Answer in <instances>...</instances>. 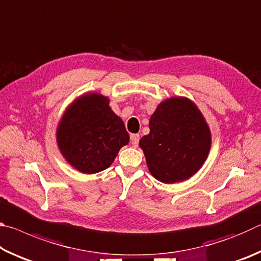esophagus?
<instances>
[{
	"label": "esophagus",
	"mask_w": 261,
	"mask_h": 261,
	"mask_svg": "<svg viewBox=\"0 0 261 261\" xmlns=\"http://www.w3.org/2000/svg\"><path fill=\"white\" fill-rule=\"evenodd\" d=\"M130 139H131V144L134 145V146L136 147V146H138V143H139V135H131V137H130Z\"/></svg>",
	"instance_id": "esophagus-1"
}]
</instances>
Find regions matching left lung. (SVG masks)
I'll use <instances>...</instances> for the list:
<instances>
[{"label": "left lung", "instance_id": "left-lung-1", "mask_svg": "<svg viewBox=\"0 0 261 261\" xmlns=\"http://www.w3.org/2000/svg\"><path fill=\"white\" fill-rule=\"evenodd\" d=\"M149 134L139 140L149 173L166 184L187 180L208 156L212 135L199 108L184 96L158 106L149 118Z\"/></svg>", "mask_w": 261, "mask_h": 261}]
</instances>
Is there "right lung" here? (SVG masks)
Instances as JSON below:
<instances>
[{
    "instance_id": "obj_1",
    "label": "right lung",
    "mask_w": 261,
    "mask_h": 261,
    "mask_svg": "<svg viewBox=\"0 0 261 261\" xmlns=\"http://www.w3.org/2000/svg\"><path fill=\"white\" fill-rule=\"evenodd\" d=\"M129 138L121 117L109 107V99L100 93H86L74 100L56 130L62 155L83 174L107 169Z\"/></svg>"
}]
</instances>
